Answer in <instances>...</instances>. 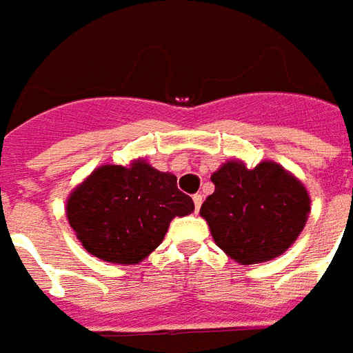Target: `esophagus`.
Masks as SVG:
<instances>
[{
  "label": "esophagus",
  "mask_w": 353,
  "mask_h": 353,
  "mask_svg": "<svg viewBox=\"0 0 353 353\" xmlns=\"http://www.w3.org/2000/svg\"><path fill=\"white\" fill-rule=\"evenodd\" d=\"M194 199V205H196V211H199V207H201V201H203V196L201 194H196V196L192 197Z\"/></svg>",
  "instance_id": "1"
}]
</instances>
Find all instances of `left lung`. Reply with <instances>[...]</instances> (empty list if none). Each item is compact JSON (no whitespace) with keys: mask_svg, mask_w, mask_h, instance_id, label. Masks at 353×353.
Segmentation results:
<instances>
[{"mask_svg":"<svg viewBox=\"0 0 353 353\" xmlns=\"http://www.w3.org/2000/svg\"><path fill=\"white\" fill-rule=\"evenodd\" d=\"M214 192L199 214L214 243L239 264L276 259L291 247L310 214V197L301 181L274 161L247 169L224 163L211 176Z\"/></svg>","mask_w":353,"mask_h":353,"instance_id":"1","label":"left lung"}]
</instances>
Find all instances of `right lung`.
I'll return each instance as SVG.
<instances>
[{"label":"right lung","instance_id":"1","mask_svg":"<svg viewBox=\"0 0 353 353\" xmlns=\"http://www.w3.org/2000/svg\"><path fill=\"white\" fill-rule=\"evenodd\" d=\"M194 211L176 176L144 159L102 165L68 197L66 216L87 252L114 264H139L163 241L174 216Z\"/></svg>","mask_w":353,"mask_h":353}]
</instances>
